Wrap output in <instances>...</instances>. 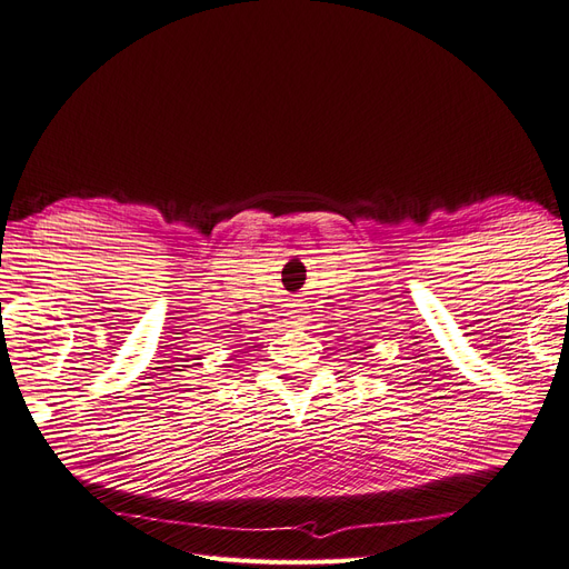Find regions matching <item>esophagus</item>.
I'll list each match as a JSON object with an SVG mask.
<instances>
[{
	"instance_id": "esophagus-1",
	"label": "esophagus",
	"mask_w": 569,
	"mask_h": 569,
	"mask_svg": "<svg viewBox=\"0 0 569 569\" xmlns=\"http://www.w3.org/2000/svg\"><path fill=\"white\" fill-rule=\"evenodd\" d=\"M289 320L291 322H295V325H301L303 320H306V311H303V308L301 306H297V303H291V308H289Z\"/></svg>"
}]
</instances>
